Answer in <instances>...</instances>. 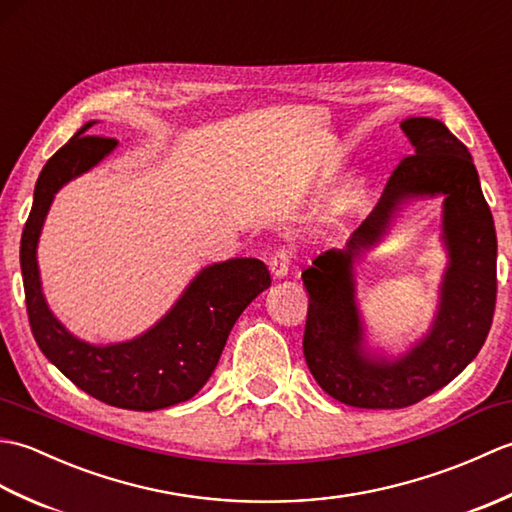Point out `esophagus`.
Here are the masks:
<instances>
[{"label": "esophagus", "mask_w": 512, "mask_h": 512, "mask_svg": "<svg viewBox=\"0 0 512 512\" xmlns=\"http://www.w3.org/2000/svg\"><path fill=\"white\" fill-rule=\"evenodd\" d=\"M292 262H295V253H292V248H277L273 250V255L268 257V268L277 279H281L288 275Z\"/></svg>", "instance_id": "esophagus-1"}]
</instances>
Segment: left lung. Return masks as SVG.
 Wrapping results in <instances>:
<instances>
[{
    "label": "left lung",
    "instance_id": "1",
    "mask_svg": "<svg viewBox=\"0 0 512 512\" xmlns=\"http://www.w3.org/2000/svg\"><path fill=\"white\" fill-rule=\"evenodd\" d=\"M413 156L391 171L374 211L343 250H328L303 270L308 319L303 356L325 394L358 409H402L449 385L491 330L497 301V235L473 158L436 118L402 121ZM445 195V241L452 262L434 328L398 362L362 352L353 303L351 257L375 243L397 204L416 194Z\"/></svg>",
    "mask_w": 512,
    "mask_h": 512
}]
</instances>
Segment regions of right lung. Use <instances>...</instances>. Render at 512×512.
<instances>
[{
  "label": "right lung",
  "mask_w": 512,
  "mask_h": 512,
  "mask_svg": "<svg viewBox=\"0 0 512 512\" xmlns=\"http://www.w3.org/2000/svg\"><path fill=\"white\" fill-rule=\"evenodd\" d=\"M92 125L65 143L39 173L19 250L30 330L48 361L85 394L121 409H165L189 400L209 380L235 321L270 286V273L264 262L250 257L213 264L191 281L167 317L138 339L105 347L74 339L41 295L37 239L54 193L116 147L114 138L83 136Z\"/></svg>",
  "instance_id": "right-lung-1"
}]
</instances>
